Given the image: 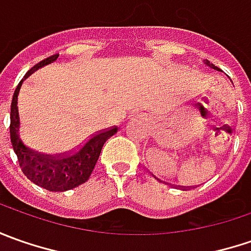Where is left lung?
<instances>
[{
    "mask_svg": "<svg viewBox=\"0 0 251 251\" xmlns=\"http://www.w3.org/2000/svg\"><path fill=\"white\" fill-rule=\"evenodd\" d=\"M204 63L207 64L208 67H211V68H212V70H217V71H221V70H219V68H218V67H215V65H214V64H211V63H209V61H208V60H205V61H204Z\"/></svg>",
    "mask_w": 251,
    "mask_h": 251,
    "instance_id": "1",
    "label": "left lung"
}]
</instances>
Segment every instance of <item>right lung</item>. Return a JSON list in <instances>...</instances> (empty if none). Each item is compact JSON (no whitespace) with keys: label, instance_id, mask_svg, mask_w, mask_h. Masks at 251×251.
<instances>
[{"label":"right lung","instance_id":"right-lung-1","mask_svg":"<svg viewBox=\"0 0 251 251\" xmlns=\"http://www.w3.org/2000/svg\"><path fill=\"white\" fill-rule=\"evenodd\" d=\"M57 58H58V54H54L51 57H47L46 60L36 64L26 73L24 79L16 86L12 103H11L9 132H11L12 148L18 156L19 166L22 169L25 176L30 181H33L34 184L46 188L49 191H67V190L81 186L89 178L92 170L99 159L103 144L109 140L111 135H114L119 128L113 127L110 130L93 134L79 148H76L70 153L58 155V156L43 155V153L34 152L25 145L19 137L21 120H19V111H18V95L21 91V86L30 74H33L36 70L42 68L47 64L54 63Z\"/></svg>","mask_w":251,"mask_h":251}]
</instances>
